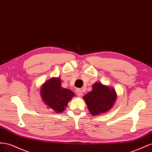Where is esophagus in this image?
<instances>
[{"instance_id":"esophagus-1","label":"esophagus","mask_w":152,"mask_h":152,"mask_svg":"<svg viewBox=\"0 0 152 152\" xmlns=\"http://www.w3.org/2000/svg\"><path fill=\"white\" fill-rule=\"evenodd\" d=\"M76 94L78 96H79V97H81L82 95V91L80 89H76Z\"/></svg>"}]
</instances>
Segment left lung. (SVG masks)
Segmentation results:
<instances>
[{"instance_id": "obj_1", "label": "left lung", "mask_w": 152, "mask_h": 152, "mask_svg": "<svg viewBox=\"0 0 152 152\" xmlns=\"http://www.w3.org/2000/svg\"><path fill=\"white\" fill-rule=\"evenodd\" d=\"M117 98L114 89L96 82L93 90L85 95L83 98L93 115H98L111 108Z\"/></svg>"}]
</instances>
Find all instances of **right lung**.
Listing matches in <instances>:
<instances>
[{
    "label": "right lung",
    "mask_w": 152,
    "mask_h": 152,
    "mask_svg": "<svg viewBox=\"0 0 152 152\" xmlns=\"http://www.w3.org/2000/svg\"><path fill=\"white\" fill-rule=\"evenodd\" d=\"M61 84L60 79L52 78L45 82L40 90L45 104L57 113L64 111L69 101L75 96L73 91L63 88Z\"/></svg>",
    "instance_id": "1"
}]
</instances>
